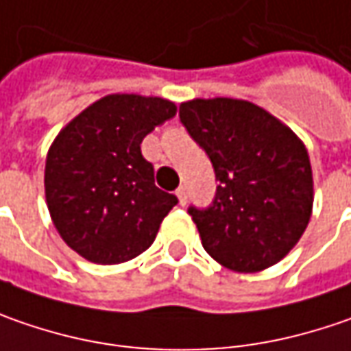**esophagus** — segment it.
Returning <instances> with one entry per match:
<instances>
[{
    "label": "esophagus",
    "instance_id": "esophagus-1",
    "mask_svg": "<svg viewBox=\"0 0 351 351\" xmlns=\"http://www.w3.org/2000/svg\"><path fill=\"white\" fill-rule=\"evenodd\" d=\"M176 196H178V202H180V206L186 204V198H189V196H186V189H184V186H180V189L176 191Z\"/></svg>",
    "mask_w": 351,
    "mask_h": 351
}]
</instances>
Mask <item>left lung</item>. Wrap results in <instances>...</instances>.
<instances>
[{
	"label": "left lung",
	"instance_id": "left-lung-1",
	"mask_svg": "<svg viewBox=\"0 0 351 351\" xmlns=\"http://www.w3.org/2000/svg\"><path fill=\"white\" fill-rule=\"evenodd\" d=\"M178 115L218 180L212 204L189 208L208 255L237 273L279 263L313 214L306 147L277 117L245 99H191L180 104Z\"/></svg>",
	"mask_w": 351,
	"mask_h": 351
}]
</instances>
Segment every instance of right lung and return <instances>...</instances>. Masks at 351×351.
I'll use <instances>...</instances> for the list:
<instances>
[{"mask_svg": "<svg viewBox=\"0 0 351 351\" xmlns=\"http://www.w3.org/2000/svg\"><path fill=\"white\" fill-rule=\"evenodd\" d=\"M175 114L169 99L112 94L56 135L45 167L47 206L60 237L84 259L123 263L155 241L178 200L155 186L141 141Z\"/></svg>", "mask_w": 351, "mask_h": 351, "instance_id": "obj_1", "label": "right lung"}]
</instances>
